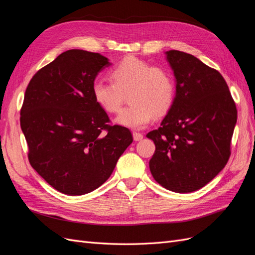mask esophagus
Listing matches in <instances>:
<instances>
[{
	"mask_svg": "<svg viewBox=\"0 0 255 255\" xmlns=\"http://www.w3.org/2000/svg\"><path fill=\"white\" fill-rule=\"evenodd\" d=\"M133 138H134V140H135V141H139V140H141L142 138H143V135H142V134H140V133L133 132Z\"/></svg>",
	"mask_w": 255,
	"mask_h": 255,
	"instance_id": "obj_1",
	"label": "esophagus"
}]
</instances>
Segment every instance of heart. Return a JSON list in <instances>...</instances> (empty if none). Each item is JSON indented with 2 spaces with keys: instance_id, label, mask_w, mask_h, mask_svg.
<instances>
[{
  "instance_id": "obj_1",
  "label": "heart",
  "mask_w": 255,
  "mask_h": 255,
  "mask_svg": "<svg viewBox=\"0 0 255 255\" xmlns=\"http://www.w3.org/2000/svg\"><path fill=\"white\" fill-rule=\"evenodd\" d=\"M111 79L112 83L96 81L92 96L104 112L117 114L128 95L130 104L116 119L123 127L143 128L153 115L160 117L171 109L175 85L171 72L164 67L151 66L142 59L128 56L111 71Z\"/></svg>"
}]
</instances>
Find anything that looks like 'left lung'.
Here are the masks:
<instances>
[{
    "instance_id": "8db88e82",
    "label": "left lung",
    "mask_w": 255,
    "mask_h": 255,
    "mask_svg": "<svg viewBox=\"0 0 255 255\" xmlns=\"http://www.w3.org/2000/svg\"><path fill=\"white\" fill-rule=\"evenodd\" d=\"M166 54L176 92L160 127L146 134L155 143L149 166L161 186L186 194L205 186L227 165L237 110L217 70L191 54Z\"/></svg>"
}]
</instances>
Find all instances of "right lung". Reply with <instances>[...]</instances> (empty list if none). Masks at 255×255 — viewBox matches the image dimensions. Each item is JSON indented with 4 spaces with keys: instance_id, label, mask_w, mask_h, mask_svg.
I'll use <instances>...</instances> for the list:
<instances>
[{
    "instance_id": "1",
    "label": "right lung",
    "mask_w": 255,
    "mask_h": 255,
    "mask_svg": "<svg viewBox=\"0 0 255 255\" xmlns=\"http://www.w3.org/2000/svg\"><path fill=\"white\" fill-rule=\"evenodd\" d=\"M110 65L99 53L69 50L37 71L25 90L20 125L29 164L65 195L101 186L133 142L92 96L96 76Z\"/></svg>"
}]
</instances>
